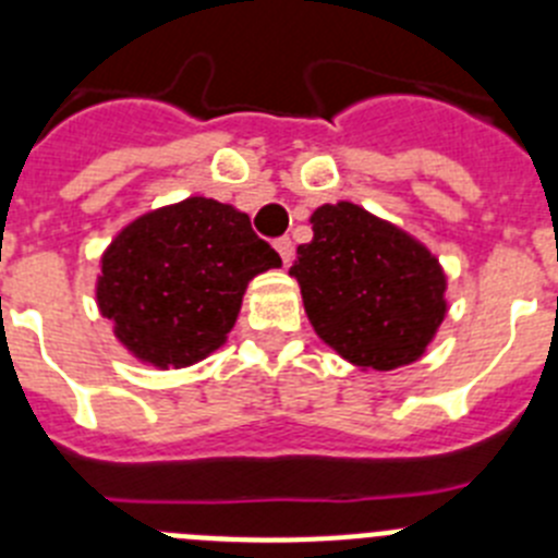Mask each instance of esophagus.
I'll list each match as a JSON object with an SVG mask.
<instances>
[{"label":"esophagus","instance_id":"obj_1","mask_svg":"<svg viewBox=\"0 0 558 558\" xmlns=\"http://www.w3.org/2000/svg\"><path fill=\"white\" fill-rule=\"evenodd\" d=\"M274 248L279 251V256H282V263L288 265L290 259H293V243H290V236H279L274 243Z\"/></svg>","mask_w":558,"mask_h":558}]
</instances>
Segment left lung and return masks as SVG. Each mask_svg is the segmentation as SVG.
<instances>
[{
	"instance_id": "left-lung-1",
	"label": "left lung",
	"mask_w": 558,
	"mask_h": 558,
	"mask_svg": "<svg viewBox=\"0 0 558 558\" xmlns=\"http://www.w3.org/2000/svg\"><path fill=\"white\" fill-rule=\"evenodd\" d=\"M310 223L290 276L315 335L363 372L416 363L447 315L438 256L352 201L318 206Z\"/></svg>"
}]
</instances>
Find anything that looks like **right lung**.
<instances>
[{"instance_id": "right-lung-1", "label": "right lung", "mask_w": 558, "mask_h": 558, "mask_svg": "<svg viewBox=\"0 0 558 558\" xmlns=\"http://www.w3.org/2000/svg\"><path fill=\"white\" fill-rule=\"evenodd\" d=\"M279 265L245 211L192 195L122 226L100 256L97 307L140 363L186 368L223 347L251 279Z\"/></svg>"}]
</instances>
